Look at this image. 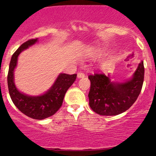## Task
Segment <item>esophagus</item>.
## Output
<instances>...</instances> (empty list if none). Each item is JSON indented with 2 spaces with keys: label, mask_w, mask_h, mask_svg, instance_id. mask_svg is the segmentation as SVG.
<instances>
[{
  "label": "esophagus",
  "mask_w": 156,
  "mask_h": 156,
  "mask_svg": "<svg viewBox=\"0 0 156 156\" xmlns=\"http://www.w3.org/2000/svg\"><path fill=\"white\" fill-rule=\"evenodd\" d=\"M85 76V74L84 72H80L77 73V77L78 78H84Z\"/></svg>",
  "instance_id": "34e87169"
}]
</instances>
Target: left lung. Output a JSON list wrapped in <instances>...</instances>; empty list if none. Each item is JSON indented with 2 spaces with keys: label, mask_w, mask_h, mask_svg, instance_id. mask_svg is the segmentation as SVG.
Masks as SVG:
<instances>
[{
  "label": "left lung",
  "mask_w": 156,
  "mask_h": 156,
  "mask_svg": "<svg viewBox=\"0 0 156 156\" xmlns=\"http://www.w3.org/2000/svg\"><path fill=\"white\" fill-rule=\"evenodd\" d=\"M88 77L91 82L88 97L91 109L101 116H116L129 109L139 96L144 80V62L126 82H112L109 76L101 73L90 74Z\"/></svg>",
  "instance_id": "obj_1"
}]
</instances>
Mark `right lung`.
<instances>
[{"instance_id":"add662e5","label":"right lung","mask_w":156,"mask_h":156,"mask_svg":"<svg viewBox=\"0 0 156 156\" xmlns=\"http://www.w3.org/2000/svg\"><path fill=\"white\" fill-rule=\"evenodd\" d=\"M36 42L37 38L27 40L14 52L10 59L7 79L10 98L16 107L30 118L42 120L54 115L60 108L65 94L75 81L76 74H60L53 86L41 96L30 97L20 92L14 84L13 74L18 57L22 51Z\"/></svg>"}]
</instances>
